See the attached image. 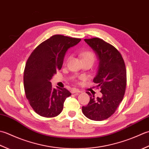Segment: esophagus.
Returning <instances> with one entry per match:
<instances>
[{
  "label": "esophagus",
  "mask_w": 149,
  "mask_h": 149,
  "mask_svg": "<svg viewBox=\"0 0 149 149\" xmlns=\"http://www.w3.org/2000/svg\"><path fill=\"white\" fill-rule=\"evenodd\" d=\"M71 93H80L81 91L79 89H76V88H73V89H71Z\"/></svg>",
  "instance_id": "34e87169"
}]
</instances>
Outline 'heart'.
<instances>
[{
    "mask_svg": "<svg viewBox=\"0 0 149 149\" xmlns=\"http://www.w3.org/2000/svg\"><path fill=\"white\" fill-rule=\"evenodd\" d=\"M81 56L82 58L83 61H85V60H90V61H92L93 63L95 60V55L93 51H85V52L82 53L81 54ZM70 58H68V59L66 60V63H68L69 62ZM84 77H80V79H84Z\"/></svg>",
    "mask_w": 149,
    "mask_h": 149,
    "instance_id": "obj_1",
    "label": "heart"
}]
</instances>
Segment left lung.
<instances>
[{"instance_id":"1","label":"left lung","mask_w":149,"mask_h":149,"mask_svg":"<svg viewBox=\"0 0 149 149\" xmlns=\"http://www.w3.org/2000/svg\"><path fill=\"white\" fill-rule=\"evenodd\" d=\"M98 56L99 68L94 83L100 88L101 98L91 95L90 101L82 107V112L87 118L102 121L113 115L122 101L127 85V71L125 62L120 51L113 45L101 38L84 39Z\"/></svg>"}]
</instances>
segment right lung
Segmentation results:
<instances>
[{"instance_id": "right-lung-1", "label": "right lung", "mask_w": 149, "mask_h": 149, "mask_svg": "<svg viewBox=\"0 0 149 149\" xmlns=\"http://www.w3.org/2000/svg\"><path fill=\"white\" fill-rule=\"evenodd\" d=\"M80 40L54 35L39 44L27 60L24 72V91L29 105L40 116H58L65 99L71 95L65 88L53 89L49 80L61 69L66 51Z\"/></svg>"}]
</instances>
